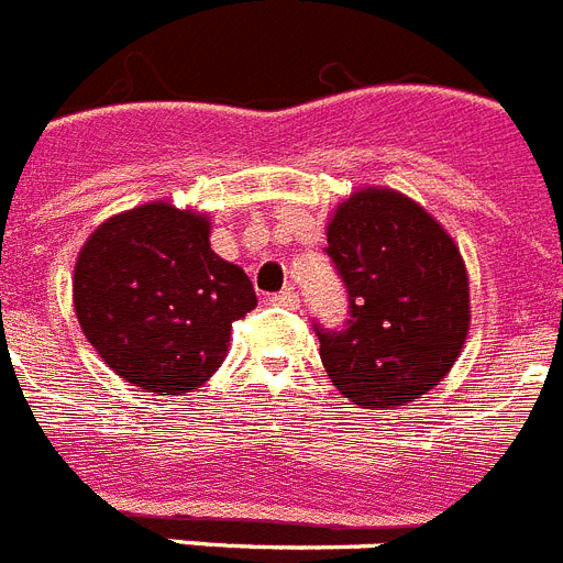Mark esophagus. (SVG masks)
<instances>
[{"instance_id":"34e87169","label":"esophagus","mask_w":563,"mask_h":563,"mask_svg":"<svg viewBox=\"0 0 563 563\" xmlns=\"http://www.w3.org/2000/svg\"><path fill=\"white\" fill-rule=\"evenodd\" d=\"M272 303L283 306V309H297V306H300V297H297V291L283 289L277 291V295H272Z\"/></svg>"}]
</instances>
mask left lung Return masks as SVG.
Returning <instances> with one entry per match:
<instances>
[{
	"instance_id": "8db88e82",
	"label": "left lung",
	"mask_w": 563,
	"mask_h": 563,
	"mask_svg": "<svg viewBox=\"0 0 563 563\" xmlns=\"http://www.w3.org/2000/svg\"><path fill=\"white\" fill-rule=\"evenodd\" d=\"M352 320L323 332L320 361L361 409L418 400L455 366L470 334V274L452 234L412 197L363 186L325 225Z\"/></svg>"
}]
</instances>
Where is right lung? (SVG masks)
Masks as SVG:
<instances>
[{
    "mask_svg": "<svg viewBox=\"0 0 563 563\" xmlns=\"http://www.w3.org/2000/svg\"><path fill=\"white\" fill-rule=\"evenodd\" d=\"M206 211L154 200L108 217L74 266V311L97 354L151 395L220 369L231 323L257 306L249 274L211 249Z\"/></svg>",
    "mask_w": 563,
    "mask_h": 563,
    "instance_id": "add662e5",
    "label": "right lung"
}]
</instances>
